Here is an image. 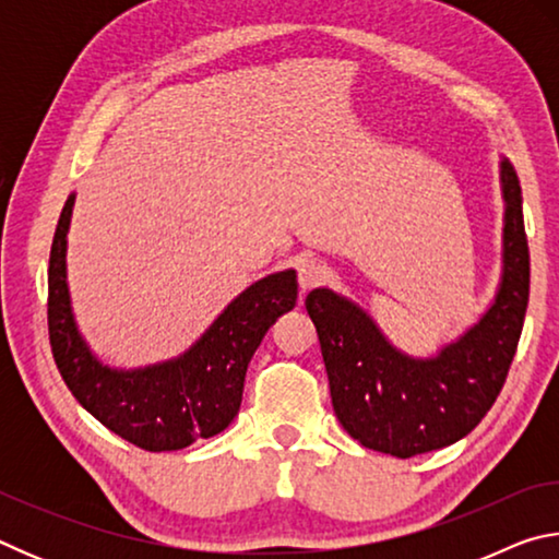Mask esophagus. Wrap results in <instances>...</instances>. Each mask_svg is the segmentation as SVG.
I'll return each mask as SVG.
<instances>
[{"mask_svg": "<svg viewBox=\"0 0 559 559\" xmlns=\"http://www.w3.org/2000/svg\"><path fill=\"white\" fill-rule=\"evenodd\" d=\"M323 278H325V266L320 261L310 259V261H302L298 266V283L302 293L316 288Z\"/></svg>", "mask_w": 559, "mask_h": 559, "instance_id": "34e87169", "label": "esophagus"}]
</instances>
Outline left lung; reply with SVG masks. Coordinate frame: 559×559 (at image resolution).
Wrapping results in <instances>:
<instances>
[{"mask_svg":"<svg viewBox=\"0 0 559 559\" xmlns=\"http://www.w3.org/2000/svg\"><path fill=\"white\" fill-rule=\"evenodd\" d=\"M503 266L490 306L437 355L396 347L343 293L320 286L306 310L318 330L337 421L365 449L412 459L478 427L503 390L530 296V253L515 167L500 157Z\"/></svg>","mask_w":559,"mask_h":559,"instance_id":"8db88e82","label":"left lung"}]
</instances>
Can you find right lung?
I'll return each mask as SVG.
<instances>
[{"instance_id":"1","label":"right lung","mask_w":559,"mask_h":559,"mask_svg":"<svg viewBox=\"0 0 559 559\" xmlns=\"http://www.w3.org/2000/svg\"><path fill=\"white\" fill-rule=\"evenodd\" d=\"M75 194L63 204L49 259V337L63 382L79 404L145 451H179L216 437L239 414L246 370L263 335L296 308V271L243 288L182 355L145 367H110L75 323L66 249Z\"/></svg>"}]
</instances>
